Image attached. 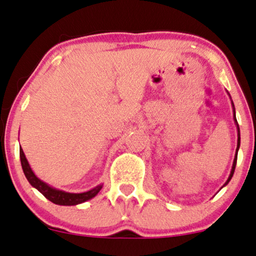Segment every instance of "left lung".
Returning a JSON list of instances; mask_svg holds the SVG:
<instances>
[{
  "mask_svg": "<svg viewBox=\"0 0 256 256\" xmlns=\"http://www.w3.org/2000/svg\"><path fill=\"white\" fill-rule=\"evenodd\" d=\"M229 94V93H228ZM229 96H230V94H229ZM232 99V98H230ZM232 118H234V122H235V125H236V128H238V146H236V154H235V157H234V162H232V171H230V174H229L227 182H226L224 184H223V186H227V184L229 183V180H232V174H234V171H235V166H236V160H238V148H240V128H238V120H236V114H235V106H234V102H232ZM222 186V188H223Z\"/></svg>",
  "mask_w": 256,
  "mask_h": 256,
  "instance_id": "left-lung-1",
  "label": "left lung"
}]
</instances>
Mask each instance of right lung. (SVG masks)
I'll return each instance as SVG.
<instances>
[{
    "label": "right lung",
    "instance_id": "1",
    "mask_svg": "<svg viewBox=\"0 0 256 256\" xmlns=\"http://www.w3.org/2000/svg\"><path fill=\"white\" fill-rule=\"evenodd\" d=\"M20 160H21V166L24 169L26 178L28 180V182L30 183L32 186H34L35 189H38L42 195L46 197L47 200H50V202L56 203L59 206H76L80 203L86 202L90 198H93L100 190H102V184H99L93 189L88 190V192H80V194H74V192H66L64 190L56 189V188L50 186V184H47L44 180H41L36 174H34V171L32 170L30 166H29L27 158L24 156V152L20 148Z\"/></svg>",
    "mask_w": 256,
    "mask_h": 256
}]
</instances>
